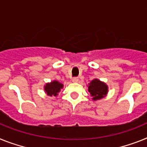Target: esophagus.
<instances>
[{
    "label": "esophagus",
    "mask_w": 147,
    "mask_h": 147,
    "mask_svg": "<svg viewBox=\"0 0 147 147\" xmlns=\"http://www.w3.org/2000/svg\"><path fill=\"white\" fill-rule=\"evenodd\" d=\"M71 81H72V82H74V83H77L78 81H79V79H78V78H73L71 79Z\"/></svg>",
    "instance_id": "34e87169"
}]
</instances>
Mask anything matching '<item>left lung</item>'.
Instances as JSON below:
<instances>
[{
    "label": "left lung",
    "mask_w": 147,
    "mask_h": 147,
    "mask_svg": "<svg viewBox=\"0 0 147 147\" xmlns=\"http://www.w3.org/2000/svg\"><path fill=\"white\" fill-rule=\"evenodd\" d=\"M88 92H90L93 101L99 100L107 96L108 92V86L105 82L95 78L91 81L88 85Z\"/></svg>",
    "instance_id": "8db88e82"
}]
</instances>
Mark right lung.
Instances as JSON below:
<instances>
[{
  "label": "right lung",
  "mask_w": 147,
  "mask_h": 147,
  "mask_svg": "<svg viewBox=\"0 0 147 147\" xmlns=\"http://www.w3.org/2000/svg\"><path fill=\"white\" fill-rule=\"evenodd\" d=\"M63 88V84L57 80L46 83L44 86L45 92L49 96H57L61 89Z\"/></svg>",
  "instance_id": "1"
}]
</instances>
